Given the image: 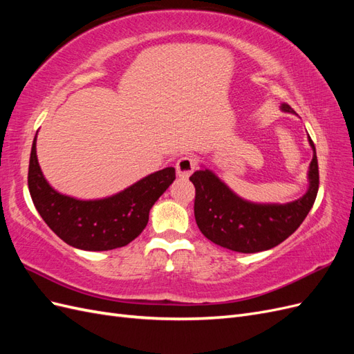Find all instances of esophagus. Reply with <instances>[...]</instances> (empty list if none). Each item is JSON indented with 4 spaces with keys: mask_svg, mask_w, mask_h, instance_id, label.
I'll use <instances>...</instances> for the list:
<instances>
[{
    "mask_svg": "<svg viewBox=\"0 0 354 354\" xmlns=\"http://www.w3.org/2000/svg\"><path fill=\"white\" fill-rule=\"evenodd\" d=\"M195 168H196V162H195V159L192 158V156H183V158H180V159L177 160V164H176L177 176L181 177V178L190 177V174L194 173Z\"/></svg>",
    "mask_w": 354,
    "mask_h": 354,
    "instance_id": "1",
    "label": "esophagus"
}]
</instances>
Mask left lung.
Wrapping results in <instances>:
<instances>
[{"label": "left lung", "mask_w": 354, "mask_h": 354, "mask_svg": "<svg viewBox=\"0 0 354 354\" xmlns=\"http://www.w3.org/2000/svg\"><path fill=\"white\" fill-rule=\"evenodd\" d=\"M281 111L297 115L288 103H281ZM307 140L313 151L307 171L308 187L303 196L286 203L243 199L209 168L202 165L195 171L190 181L196 189L195 218L203 236L243 254L267 251L291 236L312 209L319 189L316 149L308 134Z\"/></svg>", "instance_id": "1"}]
</instances>
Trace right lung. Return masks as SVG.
Segmentation results:
<instances>
[{
    "label": "right lung",
    "instance_id": "obj_1",
    "mask_svg": "<svg viewBox=\"0 0 354 354\" xmlns=\"http://www.w3.org/2000/svg\"><path fill=\"white\" fill-rule=\"evenodd\" d=\"M176 180L174 167L149 174L134 185L102 199L63 195L42 174L32 143L28 186L39 216L57 236L73 248L109 251L134 241L149 221V212Z\"/></svg>",
    "mask_w": 354,
    "mask_h": 354
}]
</instances>
